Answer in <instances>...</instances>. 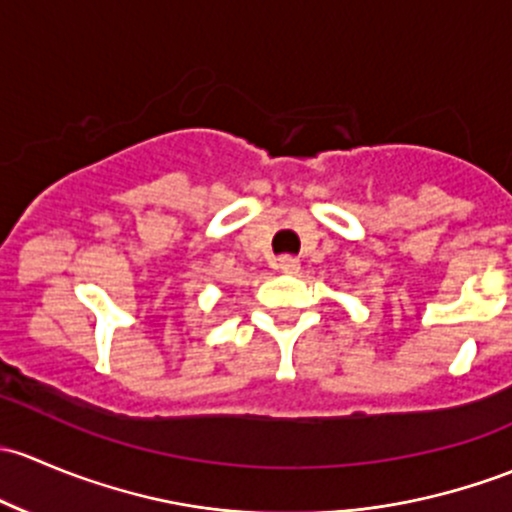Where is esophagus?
<instances>
[{
    "label": "esophagus",
    "instance_id": "esophagus-1",
    "mask_svg": "<svg viewBox=\"0 0 512 512\" xmlns=\"http://www.w3.org/2000/svg\"><path fill=\"white\" fill-rule=\"evenodd\" d=\"M276 266L286 273H295L300 268V263H298V258H293V256H278Z\"/></svg>",
    "mask_w": 512,
    "mask_h": 512
}]
</instances>
